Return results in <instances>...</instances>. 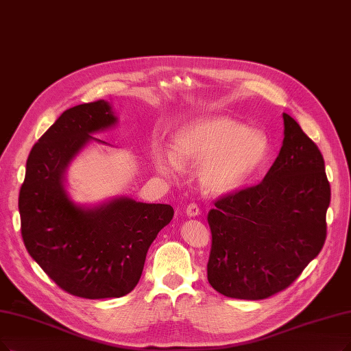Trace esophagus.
Returning <instances> with one entry per match:
<instances>
[{"mask_svg": "<svg viewBox=\"0 0 351 351\" xmlns=\"http://www.w3.org/2000/svg\"><path fill=\"white\" fill-rule=\"evenodd\" d=\"M186 213H187V216H190V217H194V216H197V215H200V207L195 204V203H190V204H187V207H186Z\"/></svg>", "mask_w": 351, "mask_h": 351, "instance_id": "1", "label": "esophagus"}]
</instances>
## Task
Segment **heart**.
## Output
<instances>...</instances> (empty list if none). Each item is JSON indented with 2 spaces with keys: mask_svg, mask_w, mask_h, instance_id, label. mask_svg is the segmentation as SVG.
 Listing matches in <instances>:
<instances>
[{
  "mask_svg": "<svg viewBox=\"0 0 351 351\" xmlns=\"http://www.w3.org/2000/svg\"><path fill=\"white\" fill-rule=\"evenodd\" d=\"M269 156L266 135L230 118L199 119L174 138V154L156 149L154 162L162 174L178 170L180 164L200 168V181L212 194L230 193L256 174Z\"/></svg>",
  "mask_w": 351,
  "mask_h": 351,
  "instance_id": "obj_1",
  "label": "heart"
}]
</instances>
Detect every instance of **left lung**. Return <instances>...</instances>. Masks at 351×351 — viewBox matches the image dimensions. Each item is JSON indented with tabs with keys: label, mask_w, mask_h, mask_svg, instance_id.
Masks as SVG:
<instances>
[{
	"label": "left lung",
	"mask_w": 351,
	"mask_h": 351,
	"mask_svg": "<svg viewBox=\"0 0 351 351\" xmlns=\"http://www.w3.org/2000/svg\"><path fill=\"white\" fill-rule=\"evenodd\" d=\"M282 118L284 144L265 178L221 194L207 215V279L224 297L265 300L287 289L326 242L324 158L295 119Z\"/></svg>",
	"instance_id": "obj_1"
}]
</instances>
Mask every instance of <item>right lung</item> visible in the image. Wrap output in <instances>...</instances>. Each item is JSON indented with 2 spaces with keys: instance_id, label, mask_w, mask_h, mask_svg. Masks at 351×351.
I'll return each instance as SVG.
<instances>
[{
  "instance_id": "1",
  "label": "right lung",
  "mask_w": 351,
  "mask_h": 351,
  "mask_svg": "<svg viewBox=\"0 0 351 351\" xmlns=\"http://www.w3.org/2000/svg\"><path fill=\"white\" fill-rule=\"evenodd\" d=\"M117 122L104 99L64 110L30 151L20 189L21 236L50 279L75 297L102 300L130 293L147 252L171 221L170 204L118 199L80 208L67 199L63 171L90 134Z\"/></svg>"
}]
</instances>
